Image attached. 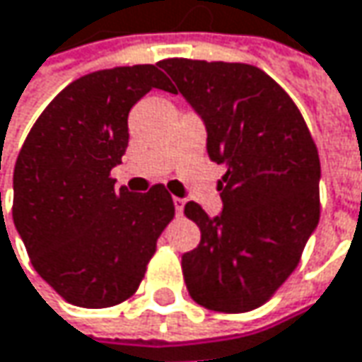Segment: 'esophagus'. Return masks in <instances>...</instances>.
<instances>
[{"instance_id": "1", "label": "esophagus", "mask_w": 362, "mask_h": 362, "mask_svg": "<svg viewBox=\"0 0 362 362\" xmlns=\"http://www.w3.org/2000/svg\"><path fill=\"white\" fill-rule=\"evenodd\" d=\"M173 204H175V211H177V216H181V214H183V208H185V199H181V197H173Z\"/></svg>"}]
</instances>
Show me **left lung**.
Wrapping results in <instances>:
<instances>
[{
	"label": "left lung",
	"instance_id": "left-lung-1",
	"mask_svg": "<svg viewBox=\"0 0 362 362\" xmlns=\"http://www.w3.org/2000/svg\"><path fill=\"white\" fill-rule=\"evenodd\" d=\"M158 66L206 122L209 158L226 165L222 214L185 206L202 232L181 261L187 291L214 312H250L296 271L320 222L316 142L285 89L252 64L167 59Z\"/></svg>",
	"mask_w": 362,
	"mask_h": 362
}]
</instances>
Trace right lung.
<instances>
[{"instance_id": "right-lung-1", "label": "right lung", "mask_w": 362, "mask_h": 362, "mask_svg": "<svg viewBox=\"0 0 362 362\" xmlns=\"http://www.w3.org/2000/svg\"><path fill=\"white\" fill-rule=\"evenodd\" d=\"M153 87L156 64L116 66L66 85L32 126L13 167L11 216L36 273L69 303L112 308L132 298L175 216L163 183L116 189L128 114Z\"/></svg>"}]
</instances>
